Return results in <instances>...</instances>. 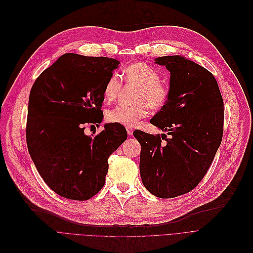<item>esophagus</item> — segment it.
Instances as JSON below:
<instances>
[{
  "label": "esophagus",
  "instance_id": "esophagus-1",
  "mask_svg": "<svg viewBox=\"0 0 253 253\" xmlns=\"http://www.w3.org/2000/svg\"><path fill=\"white\" fill-rule=\"evenodd\" d=\"M126 131H127V135L128 136H131V135H133V133H134V128L130 127V126H127L126 127Z\"/></svg>",
  "mask_w": 253,
  "mask_h": 253
}]
</instances>
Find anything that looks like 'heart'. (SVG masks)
Returning a JSON list of instances; mask_svg holds the SVG:
<instances>
[{
  "instance_id": "heart-1",
  "label": "heart",
  "mask_w": 253,
  "mask_h": 253,
  "mask_svg": "<svg viewBox=\"0 0 253 253\" xmlns=\"http://www.w3.org/2000/svg\"><path fill=\"white\" fill-rule=\"evenodd\" d=\"M126 82L137 85L135 104H122L107 112V120L126 126H134L139 120L145 118L152 110H161L170 98V88L161 81L158 71L145 63H134L123 71ZM123 89V82L116 74H112L104 84L103 95L107 102L118 99Z\"/></svg>"
}]
</instances>
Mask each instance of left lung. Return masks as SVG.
Returning <instances> with one entry per match:
<instances>
[{
    "label": "left lung",
    "instance_id": "1",
    "mask_svg": "<svg viewBox=\"0 0 253 253\" xmlns=\"http://www.w3.org/2000/svg\"><path fill=\"white\" fill-rule=\"evenodd\" d=\"M155 63L170 71V98L150 123L171 137L140 129L134 136L142 147L144 186L155 197L170 199L194 189L209 170L222 140L223 100L217 81L204 67L179 55Z\"/></svg>",
    "mask_w": 253,
    "mask_h": 253
}]
</instances>
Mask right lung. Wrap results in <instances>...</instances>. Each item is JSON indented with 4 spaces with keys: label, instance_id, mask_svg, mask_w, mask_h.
Instances as JSON below:
<instances>
[{
    "label": "right lung",
    "instance_id": "obj_1",
    "mask_svg": "<svg viewBox=\"0 0 253 253\" xmlns=\"http://www.w3.org/2000/svg\"><path fill=\"white\" fill-rule=\"evenodd\" d=\"M119 62L66 53L36 79L29 98L27 144L44 182L55 194L86 201L102 189L108 159L126 140L124 126L108 124L92 137L85 126L102 123L103 88Z\"/></svg>",
    "mask_w": 253,
    "mask_h": 253
}]
</instances>
